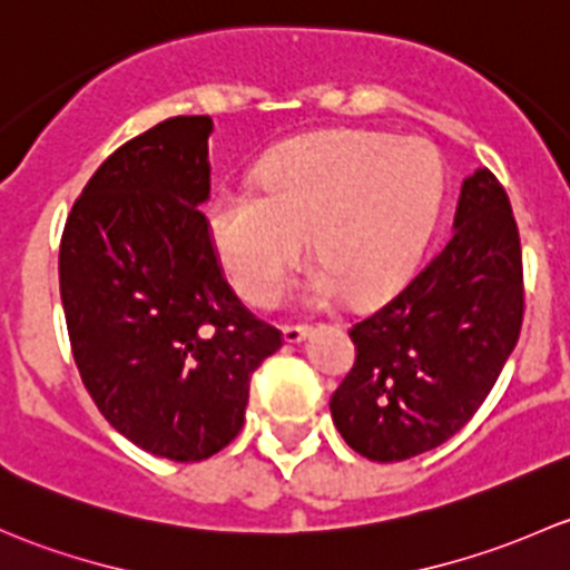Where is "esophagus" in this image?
I'll list each match as a JSON object with an SVG mask.
<instances>
[{"label": "esophagus", "instance_id": "esophagus-1", "mask_svg": "<svg viewBox=\"0 0 570 570\" xmlns=\"http://www.w3.org/2000/svg\"><path fill=\"white\" fill-rule=\"evenodd\" d=\"M307 332H309L307 324H285L283 326L285 343H298V340L307 337Z\"/></svg>", "mask_w": 570, "mask_h": 570}]
</instances>
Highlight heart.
Wrapping results in <instances>:
<instances>
[{
    "mask_svg": "<svg viewBox=\"0 0 570 570\" xmlns=\"http://www.w3.org/2000/svg\"><path fill=\"white\" fill-rule=\"evenodd\" d=\"M261 189H225L208 227L227 277L246 302L272 307L307 252L318 272L307 293L373 304L414 272L442 203L439 154L420 139L332 131L285 145Z\"/></svg>",
    "mask_w": 570,
    "mask_h": 570,
    "instance_id": "obj_1",
    "label": "heart"
}]
</instances>
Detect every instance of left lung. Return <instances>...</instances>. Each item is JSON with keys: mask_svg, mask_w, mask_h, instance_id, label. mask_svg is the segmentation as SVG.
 <instances>
[{"mask_svg": "<svg viewBox=\"0 0 570 570\" xmlns=\"http://www.w3.org/2000/svg\"><path fill=\"white\" fill-rule=\"evenodd\" d=\"M521 321L519 227L494 173L474 169L461 186L453 236L348 328L356 360L328 401L340 436L381 463L444 444L489 397Z\"/></svg>", "mask_w": 570, "mask_h": 570, "instance_id": "left-lung-1", "label": "left lung"}]
</instances>
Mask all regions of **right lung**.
Wrapping results in <instances>:
<instances>
[{"label": "right lung", "mask_w": 570, "mask_h": 570, "mask_svg": "<svg viewBox=\"0 0 570 570\" xmlns=\"http://www.w3.org/2000/svg\"><path fill=\"white\" fill-rule=\"evenodd\" d=\"M208 115L161 120L111 154L70 208L60 296L98 412L161 459H210L238 436L249 379L283 332L244 307L216 261Z\"/></svg>", "instance_id": "right-lung-1"}]
</instances>
